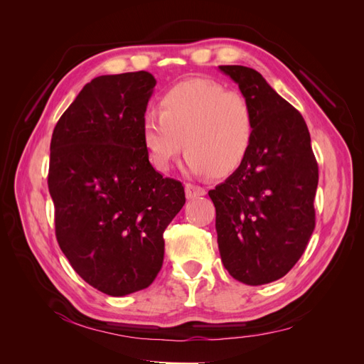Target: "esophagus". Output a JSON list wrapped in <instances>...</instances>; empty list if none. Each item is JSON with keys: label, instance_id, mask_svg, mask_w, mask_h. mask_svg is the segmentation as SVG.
Listing matches in <instances>:
<instances>
[{"label": "esophagus", "instance_id": "esophagus-1", "mask_svg": "<svg viewBox=\"0 0 364 364\" xmlns=\"http://www.w3.org/2000/svg\"><path fill=\"white\" fill-rule=\"evenodd\" d=\"M185 194H186V199H197V197L205 196L206 190L202 188V186H199V185L186 183L185 185Z\"/></svg>", "mask_w": 364, "mask_h": 364}]
</instances>
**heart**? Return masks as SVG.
<instances>
[{"label":"heart","instance_id":"obj_1","mask_svg":"<svg viewBox=\"0 0 364 364\" xmlns=\"http://www.w3.org/2000/svg\"><path fill=\"white\" fill-rule=\"evenodd\" d=\"M161 111L142 117L141 139L153 167L168 171L185 150V167L194 174L222 178L246 161L255 117L245 95L208 79H188L165 91Z\"/></svg>","mask_w":364,"mask_h":364}]
</instances>
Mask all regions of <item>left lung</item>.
<instances>
[{
	"label": "left lung",
	"instance_id": "left-lung-1",
	"mask_svg": "<svg viewBox=\"0 0 364 364\" xmlns=\"http://www.w3.org/2000/svg\"><path fill=\"white\" fill-rule=\"evenodd\" d=\"M218 68L238 85L255 117L246 161L208 193L218 250L230 277L262 285L282 278L302 257L316 226L318 168L302 115L258 71Z\"/></svg>",
	"mask_w": 364,
	"mask_h": 364
}]
</instances>
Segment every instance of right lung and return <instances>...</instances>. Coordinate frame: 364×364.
<instances>
[{
  "mask_svg": "<svg viewBox=\"0 0 364 364\" xmlns=\"http://www.w3.org/2000/svg\"><path fill=\"white\" fill-rule=\"evenodd\" d=\"M156 80L147 71L86 83L53 130L48 190L58 243L94 289H147L164 261V230L185 205L142 146L141 123Z\"/></svg>",
  "mask_w": 364,
  "mask_h": 364,
  "instance_id": "right-lung-1",
  "label": "right lung"
}]
</instances>
